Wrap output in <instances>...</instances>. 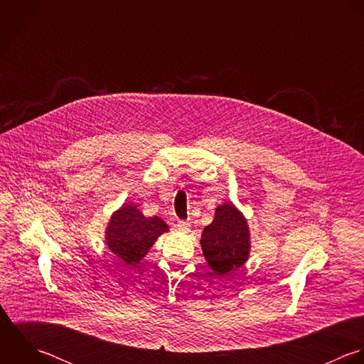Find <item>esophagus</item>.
I'll use <instances>...</instances> for the list:
<instances>
[{"mask_svg":"<svg viewBox=\"0 0 364 364\" xmlns=\"http://www.w3.org/2000/svg\"><path fill=\"white\" fill-rule=\"evenodd\" d=\"M177 229L181 232H188L190 230V223L186 220H177Z\"/></svg>","mask_w":364,"mask_h":364,"instance_id":"34e87169","label":"esophagus"}]
</instances>
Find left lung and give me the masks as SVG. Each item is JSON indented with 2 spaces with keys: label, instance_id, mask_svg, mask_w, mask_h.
Instances as JSON below:
<instances>
[{
  "label": "left lung",
  "instance_id": "8db88e82",
  "mask_svg": "<svg viewBox=\"0 0 364 364\" xmlns=\"http://www.w3.org/2000/svg\"><path fill=\"white\" fill-rule=\"evenodd\" d=\"M201 247L208 266L219 277L246 263L250 253L249 226L233 204L226 203L217 208L214 220L203 230Z\"/></svg>",
  "mask_w": 364,
  "mask_h": 364
}]
</instances>
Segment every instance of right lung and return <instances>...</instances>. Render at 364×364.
<instances>
[{"instance_id": "obj_1", "label": "right lung", "mask_w": 364, "mask_h": 364, "mask_svg": "<svg viewBox=\"0 0 364 364\" xmlns=\"http://www.w3.org/2000/svg\"><path fill=\"white\" fill-rule=\"evenodd\" d=\"M168 230L159 217L146 218L136 205L124 204L112 214L105 230V243L109 250L128 264L139 263L156 239Z\"/></svg>"}]
</instances>
